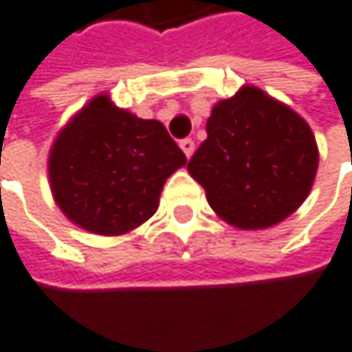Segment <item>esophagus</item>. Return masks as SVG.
<instances>
[{
	"instance_id": "esophagus-1",
	"label": "esophagus",
	"mask_w": 352,
	"mask_h": 352,
	"mask_svg": "<svg viewBox=\"0 0 352 352\" xmlns=\"http://www.w3.org/2000/svg\"><path fill=\"white\" fill-rule=\"evenodd\" d=\"M179 146H182L184 154H186L188 158H192V154H194V150H196L194 142H192V140H182V142H179Z\"/></svg>"
}]
</instances>
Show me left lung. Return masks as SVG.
Instances as JSON below:
<instances>
[{
	"label": "left lung",
	"instance_id": "left-lung-1",
	"mask_svg": "<svg viewBox=\"0 0 352 352\" xmlns=\"http://www.w3.org/2000/svg\"><path fill=\"white\" fill-rule=\"evenodd\" d=\"M319 150L309 122L254 85L212 106L188 170L210 208L238 230H267L309 196Z\"/></svg>",
	"mask_w": 352,
	"mask_h": 352
}]
</instances>
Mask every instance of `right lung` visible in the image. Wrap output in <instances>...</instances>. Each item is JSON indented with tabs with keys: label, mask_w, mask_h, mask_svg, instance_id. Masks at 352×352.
Returning a JSON list of instances; mask_svg holds the SVG:
<instances>
[{
	"label": "right lung",
	"mask_w": 352,
	"mask_h": 352,
	"mask_svg": "<svg viewBox=\"0 0 352 352\" xmlns=\"http://www.w3.org/2000/svg\"><path fill=\"white\" fill-rule=\"evenodd\" d=\"M186 162L160 120H144L98 94L58 131L47 175L70 223L89 234L122 236L156 212L164 182Z\"/></svg>",
	"instance_id": "add662e5"
}]
</instances>
